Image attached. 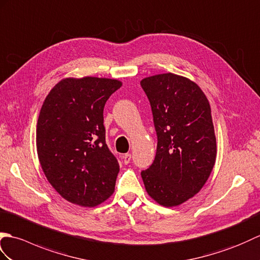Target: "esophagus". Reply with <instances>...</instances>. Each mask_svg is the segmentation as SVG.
Segmentation results:
<instances>
[{
  "instance_id": "esophagus-1",
  "label": "esophagus",
  "mask_w": 260,
  "mask_h": 260,
  "mask_svg": "<svg viewBox=\"0 0 260 260\" xmlns=\"http://www.w3.org/2000/svg\"><path fill=\"white\" fill-rule=\"evenodd\" d=\"M122 160H123V164L124 165H128L131 160V154L130 153H125L122 155Z\"/></svg>"
}]
</instances>
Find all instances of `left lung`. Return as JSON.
<instances>
[{
    "label": "left lung",
    "instance_id": "8db88e82",
    "mask_svg": "<svg viewBox=\"0 0 260 260\" xmlns=\"http://www.w3.org/2000/svg\"><path fill=\"white\" fill-rule=\"evenodd\" d=\"M140 84L158 137L154 160L141 171L142 180L159 205L179 206L200 191L216 162L209 101L197 83L174 73L148 77Z\"/></svg>",
    "mask_w": 260,
    "mask_h": 260
}]
</instances>
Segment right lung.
I'll return each mask as SVG.
<instances>
[{
	"instance_id": "1",
	"label": "right lung",
	"mask_w": 260,
	"mask_h": 260,
	"mask_svg": "<svg viewBox=\"0 0 260 260\" xmlns=\"http://www.w3.org/2000/svg\"><path fill=\"white\" fill-rule=\"evenodd\" d=\"M122 82L66 78L45 98L37 125L42 170L61 197L95 207L114 191L120 167L106 143L103 108Z\"/></svg>"
}]
</instances>
